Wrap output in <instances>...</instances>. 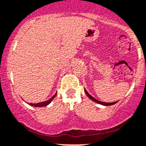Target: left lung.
I'll return each instance as SVG.
<instances>
[{
	"label": "left lung",
	"instance_id": "left-lung-1",
	"mask_svg": "<svg viewBox=\"0 0 146 146\" xmlns=\"http://www.w3.org/2000/svg\"><path fill=\"white\" fill-rule=\"evenodd\" d=\"M85 92H86V94H87V96H88V98H90L91 100H92L93 101L96 102V103H100V104H101V105H103V106H111L113 105V104H115L117 102H113V103H104V102H101V101H99V100H96L95 98H94L92 96H91L90 94H88V92H87V91L85 89Z\"/></svg>",
	"mask_w": 146,
	"mask_h": 146
}]
</instances>
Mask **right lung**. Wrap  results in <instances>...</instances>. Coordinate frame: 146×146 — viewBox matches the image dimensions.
I'll return each mask as SVG.
<instances>
[{
	"label": "right lung",
	"instance_id": "obj_1",
	"mask_svg": "<svg viewBox=\"0 0 146 146\" xmlns=\"http://www.w3.org/2000/svg\"><path fill=\"white\" fill-rule=\"evenodd\" d=\"M56 94H57V93H56V94H54V95L53 96V97H52V98H50V99L48 100H46V101L42 102V103H29V105L32 106H35V107L46 106L47 105H48V104H49V103H50L52 101V100H53L54 98H55Z\"/></svg>",
	"mask_w": 146,
	"mask_h": 146
}]
</instances>
